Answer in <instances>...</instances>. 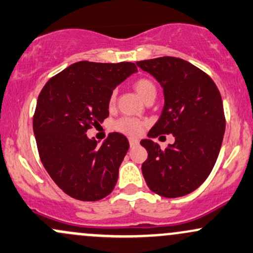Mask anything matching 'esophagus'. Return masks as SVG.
I'll list each match as a JSON object with an SVG mask.
<instances>
[{
	"label": "esophagus",
	"instance_id": "esophagus-1",
	"mask_svg": "<svg viewBox=\"0 0 253 253\" xmlns=\"http://www.w3.org/2000/svg\"><path fill=\"white\" fill-rule=\"evenodd\" d=\"M129 143H130V146H131V147H135V146L138 145V140H137V138L130 137L129 138Z\"/></svg>",
	"mask_w": 253,
	"mask_h": 253
}]
</instances>
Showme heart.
Listing matches in <instances>:
<instances>
[{
    "label": "heart",
    "instance_id": "1",
    "mask_svg": "<svg viewBox=\"0 0 253 253\" xmlns=\"http://www.w3.org/2000/svg\"><path fill=\"white\" fill-rule=\"evenodd\" d=\"M135 91H136L138 96L142 100H146L151 95H154L156 96L157 88L154 85V83L152 81L147 80V78H138L132 84ZM116 101V93L111 94L110 97V105H113ZM115 127L118 131L124 132V134L127 135H137L138 132L141 131V127H142V124L140 122L136 121L134 118H129V117H124V118L119 119V121L116 122Z\"/></svg>",
    "mask_w": 253,
    "mask_h": 253
}]
</instances>
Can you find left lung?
<instances>
[{"label": "left lung", "instance_id": "left-lung-1", "mask_svg": "<svg viewBox=\"0 0 253 253\" xmlns=\"http://www.w3.org/2000/svg\"><path fill=\"white\" fill-rule=\"evenodd\" d=\"M163 88L164 107L149 138L142 173L152 192L178 198L198 188L210 175L218 157L225 130L223 102L213 81L191 62L173 58L137 61ZM172 133L175 142L163 150L150 140Z\"/></svg>", "mask_w": 253, "mask_h": 253}]
</instances>
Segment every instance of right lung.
<instances>
[{
	"label": "right lung",
	"instance_id": "add662e5",
	"mask_svg": "<svg viewBox=\"0 0 253 253\" xmlns=\"http://www.w3.org/2000/svg\"><path fill=\"white\" fill-rule=\"evenodd\" d=\"M136 72L132 62L78 61L40 93L34 116L37 148L47 172L70 197L96 202L115 188L129 141L112 132L99 145L86 130L107 118L111 94Z\"/></svg>",
	"mask_w": 253,
	"mask_h": 253
}]
</instances>
